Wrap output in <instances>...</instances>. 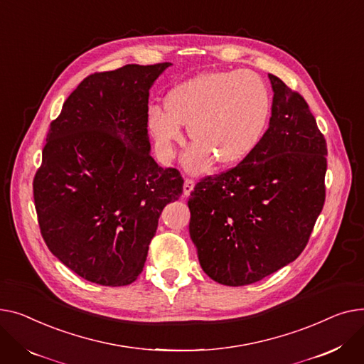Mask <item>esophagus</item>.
I'll return each mask as SVG.
<instances>
[{
    "mask_svg": "<svg viewBox=\"0 0 364 364\" xmlns=\"http://www.w3.org/2000/svg\"><path fill=\"white\" fill-rule=\"evenodd\" d=\"M194 185H196L194 179H189V178L185 179V182H183V196L185 197H188L191 194L192 189H194Z\"/></svg>",
    "mask_w": 364,
    "mask_h": 364,
    "instance_id": "obj_1",
    "label": "esophagus"
}]
</instances>
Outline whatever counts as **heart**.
I'll return each instance as SVG.
<instances>
[{
	"label": "heart",
	"instance_id": "obj_1",
	"mask_svg": "<svg viewBox=\"0 0 364 364\" xmlns=\"http://www.w3.org/2000/svg\"><path fill=\"white\" fill-rule=\"evenodd\" d=\"M270 116V95L263 79L251 70L207 72L170 91L166 107H148V129L159 153L172 159L183 139V124L196 142L183 163L201 170L216 157L228 166L245 159L262 141Z\"/></svg>",
	"mask_w": 364,
	"mask_h": 364
}]
</instances>
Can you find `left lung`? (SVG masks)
Listing matches in <instances>:
<instances>
[{"instance_id": "left-lung-1", "label": "left lung", "mask_w": 364, "mask_h": 364, "mask_svg": "<svg viewBox=\"0 0 364 364\" xmlns=\"http://www.w3.org/2000/svg\"><path fill=\"white\" fill-rule=\"evenodd\" d=\"M262 141L233 168L191 192L189 235L201 269L242 287L301 254L325 203L326 141L306 100L274 75Z\"/></svg>"}]
</instances>
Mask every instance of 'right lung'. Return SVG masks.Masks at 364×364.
Returning a JSON list of instances; mask_svg holds the SVG:
<instances>
[{
  "label": "right lung",
  "mask_w": 364,
  "mask_h": 364,
  "mask_svg": "<svg viewBox=\"0 0 364 364\" xmlns=\"http://www.w3.org/2000/svg\"><path fill=\"white\" fill-rule=\"evenodd\" d=\"M172 66L127 64L83 79L51 123L33 179L41 233L55 257L104 287L142 272L163 208L183 179L151 157L148 97Z\"/></svg>",
  "instance_id": "add662e5"
}]
</instances>
